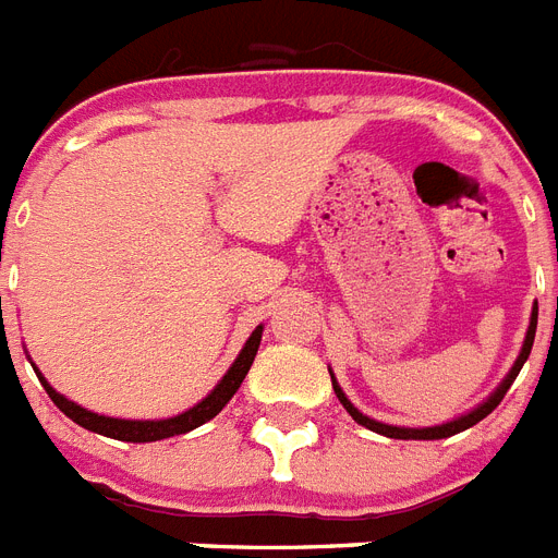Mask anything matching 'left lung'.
Here are the masks:
<instances>
[{"mask_svg": "<svg viewBox=\"0 0 558 558\" xmlns=\"http://www.w3.org/2000/svg\"><path fill=\"white\" fill-rule=\"evenodd\" d=\"M536 323H538V307H533V314H530V328H527V337H524V345H521V354L519 360L512 363L510 374H507L505 380H501V386H498L493 395H489L487 400L481 405H475L472 412L461 414V417H456V421H449V423H440V426H426V429H409V426H389V423H380V421H374V417H368V414H363L360 409H356L354 403H351L349 398H345V391L340 389V383L333 380V374H331V383H333V391H337V398H340V403L345 405V412L354 417L360 426H365V429H372L377 432V435H386V438H398V440H438V438H449V435H458V432L463 429H470V426H475L478 421H484L493 409H496L501 400H505L507 389L512 386V380L519 377L521 372V365L527 363V356H530V349H533V340H536ZM331 372V368H328Z\"/></svg>", "mask_w": 558, "mask_h": 558, "instance_id": "obj_1", "label": "left lung"}]
</instances>
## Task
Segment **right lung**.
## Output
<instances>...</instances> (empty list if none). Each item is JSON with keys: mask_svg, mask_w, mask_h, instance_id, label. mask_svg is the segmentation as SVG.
<instances>
[{"mask_svg": "<svg viewBox=\"0 0 558 558\" xmlns=\"http://www.w3.org/2000/svg\"><path fill=\"white\" fill-rule=\"evenodd\" d=\"M258 342H262V325H256V331L251 333V340L244 342V349L239 351L235 363L227 368L225 377L218 380L216 389L209 391L202 403H195L193 409H186V412L175 414V417H167V421H120V417H106V414L88 412V409L77 405L74 400L62 398L57 389H51V383L39 374V368H34V372H37L39 383L46 386L48 398L53 400V405H57L65 417L80 423L83 429L97 432V435H106V438L114 440H126V444H149V440H163L172 438V435H184V432H193L195 426L213 421V417L230 403V398L239 391L242 380L247 377V372H251L253 360H256Z\"/></svg>", "mask_w": 558, "mask_h": 558, "instance_id": "right-lung-1", "label": "right lung"}]
</instances>
